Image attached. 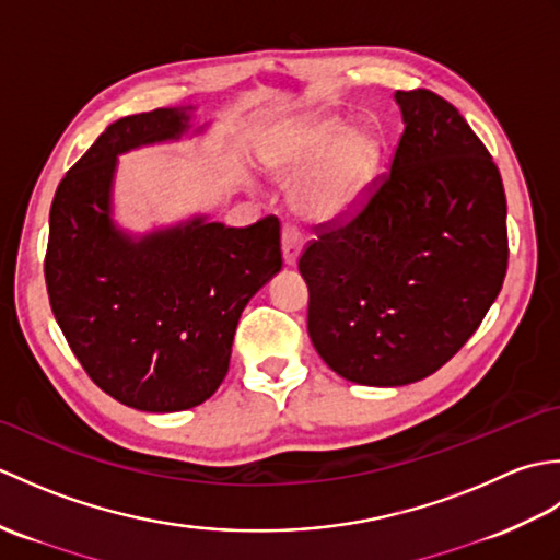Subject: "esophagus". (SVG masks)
Wrapping results in <instances>:
<instances>
[{
	"label": "esophagus",
	"instance_id": "obj_1",
	"mask_svg": "<svg viewBox=\"0 0 560 560\" xmlns=\"http://www.w3.org/2000/svg\"><path fill=\"white\" fill-rule=\"evenodd\" d=\"M281 249H283V261H287V265H295V259H299L303 249V233L291 223L283 225L281 231Z\"/></svg>",
	"mask_w": 560,
	"mask_h": 560
}]
</instances>
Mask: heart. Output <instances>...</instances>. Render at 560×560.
I'll list each match as a JSON object with an SVG mask.
<instances>
[{
	"label": "heart",
	"instance_id": "1",
	"mask_svg": "<svg viewBox=\"0 0 560 560\" xmlns=\"http://www.w3.org/2000/svg\"><path fill=\"white\" fill-rule=\"evenodd\" d=\"M383 153L385 141L375 125L349 127L343 117L327 115L295 132L277 171L287 180L306 173L291 192L295 213L307 221H331L347 217L371 192Z\"/></svg>",
	"mask_w": 560,
	"mask_h": 560
}]
</instances>
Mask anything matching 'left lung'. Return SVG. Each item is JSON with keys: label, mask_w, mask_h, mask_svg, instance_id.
I'll use <instances>...</instances> for the list:
<instances>
[{"label": "left lung", "mask_w": 560, "mask_h": 560, "mask_svg": "<svg viewBox=\"0 0 560 560\" xmlns=\"http://www.w3.org/2000/svg\"><path fill=\"white\" fill-rule=\"evenodd\" d=\"M404 132L389 173L347 217L315 225L299 269L307 335L359 385L435 373L479 329L508 271L505 189L459 110L428 89L397 91Z\"/></svg>", "instance_id": "left-lung-1"}]
</instances>
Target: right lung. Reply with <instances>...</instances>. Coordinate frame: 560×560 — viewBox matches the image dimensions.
Segmentation results:
<instances>
[{
	"label": "right lung",
	"instance_id": "obj_1",
	"mask_svg": "<svg viewBox=\"0 0 560 560\" xmlns=\"http://www.w3.org/2000/svg\"><path fill=\"white\" fill-rule=\"evenodd\" d=\"M183 110L113 122L59 183L45 283L59 329L105 395L139 411L209 399L231 363L247 301L281 269V223L195 219L132 241L110 219L117 153L180 137Z\"/></svg>",
	"mask_w": 560,
	"mask_h": 560
}]
</instances>
